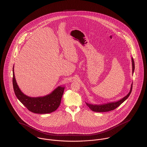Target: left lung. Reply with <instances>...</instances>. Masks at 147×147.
<instances>
[{
    "mask_svg": "<svg viewBox=\"0 0 147 147\" xmlns=\"http://www.w3.org/2000/svg\"><path fill=\"white\" fill-rule=\"evenodd\" d=\"M132 67H133V73H134V69H135V64H134V61L133 59L132 58ZM132 88H133V84H131L130 90L129 93L125 97L121 99L120 100L115 102H111V103H108L106 104H103V105H91L86 103V105L87 106H88L90 109L91 110L94 112H98V113H103V112H108L111 110H113L115 109H116L117 107H119L122 103L124 102L130 96L131 90H132Z\"/></svg>",
    "mask_w": 147,
    "mask_h": 147,
    "instance_id": "obj_1",
    "label": "left lung"
}]
</instances>
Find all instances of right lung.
Returning <instances> with one entry per match:
<instances>
[{"label": "right lung", "mask_w": 147, "mask_h": 147, "mask_svg": "<svg viewBox=\"0 0 147 147\" xmlns=\"http://www.w3.org/2000/svg\"><path fill=\"white\" fill-rule=\"evenodd\" d=\"M14 67V66H13ZM14 68V67H13ZM13 68V86L17 98L31 112L44 114L55 111L60 106L64 87H58L51 93L44 97H30L24 94L20 90L14 77Z\"/></svg>", "instance_id": "obj_1"}]
</instances>
